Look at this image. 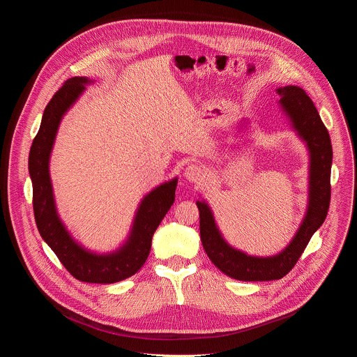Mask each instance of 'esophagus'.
<instances>
[{
	"instance_id": "obj_1",
	"label": "esophagus",
	"mask_w": 357,
	"mask_h": 357,
	"mask_svg": "<svg viewBox=\"0 0 357 357\" xmlns=\"http://www.w3.org/2000/svg\"><path fill=\"white\" fill-rule=\"evenodd\" d=\"M183 176L192 182V183H200L202 181H205L206 178V171L202 165L197 164H189L185 171H183Z\"/></svg>"
}]
</instances>
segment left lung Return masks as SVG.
I'll return each instance as SVG.
<instances>
[{"label":"left lung","instance_id":"left-lung-1","mask_svg":"<svg viewBox=\"0 0 357 357\" xmlns=\"http://www.w3.org/2000/svg\"><path fill=\"white\" fill-rule=\"evenodd\" d=\"M278 105L296 137L308 151V203L303 219L291 241L274 256H251L234 248L223 237L209 203L196 200L200 218V240L211 261L226 275L238 281H273L287 275L296 264L314 233L326 219L331 202L332 144L319 113L310 96L298 86L275 89ZM248 119L237 130H248Z\"/></svg>","mask_w":357,"mask_h":357}]
</instances>
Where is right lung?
Segmentation results:
<instances>
[{
    "label": "right lung",
    "mask_w": 357,
    "mask_h": 357,
    "mask_svg": "<svg viewBox=\"0 0 357 357\" xmlns=\"http://www.w3.org/2000/svg\"><path fill=\"white\" fill-rule=\"evenodd\" d=\"M91 83L94 80L89 77H72L49 101L29 151L28 169L32 181L35 222L40 237L76 280L113 284L134 275L146 261L152 236L175 202L178 176L158 185L141 199L127 238L116 250L93 251L72 236L58 213L49 164L62 119Z\"/></svg>",
    "instance_id": "obj_1"
}]
</instances>
